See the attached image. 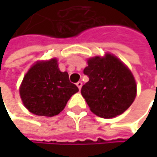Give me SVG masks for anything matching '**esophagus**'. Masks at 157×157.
I'll return each instance as SVG.
<instances>
[{
    "instance_id": "1",
    "label": "esophagus",
    "mask_w": 157,
    "mask_h": 157,
    "mask_svg": "<svg viewBox=\"0 0 157 157\" xmlns=\"http://www.w3.org/2000/svg\"><path fill=\"white\" fill-rule=\"evenodd\" d=\"M76 85H77V87L79 88V90H81V88H82V82H81V81H79L76 82Z\"/></svg>"
}]
</instances>
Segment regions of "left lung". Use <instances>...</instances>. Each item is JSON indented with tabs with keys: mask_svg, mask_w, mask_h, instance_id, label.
Wrapping results in <instances>:
<instances>
[{
	"mask_svg": "<svg viewBox=\"0 0 157 157\" xmlns=\"http://www.w3.org/2000/svg\"><path fill=\"white\" fill-rule=\"evenodd\" d=\"M83 74L89 81L81 94L90 110L103 118H113L127 110L136 96V83L131 71L114 55L90 58Z\"/></svg>",
	"mask_w": 157,
	"mask_h": 157,
	"instance_id": "left-lung-1",
	"label": "left lung"
}]
</instances>
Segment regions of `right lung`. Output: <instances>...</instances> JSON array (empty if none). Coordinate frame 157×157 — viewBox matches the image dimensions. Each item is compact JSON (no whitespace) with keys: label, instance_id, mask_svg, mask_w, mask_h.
<instances>
[{"label":"right lung","instance_id":"1","mask_svg":"<svg viewBox=\"0 0 157 157\" xmlns=\"http://www.w3.org/2000/svg\"><path fill=\"white\" fill-rule=\"evenodd\" d=\"M79 91L69 81L67 72H61L55 58L37 62L27 72L20 87L24 106L36 115L54 116L65 107Z\"/></svg>","mask_w":157,"mask_h":157}]
</instances>
